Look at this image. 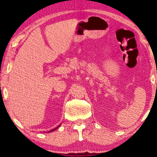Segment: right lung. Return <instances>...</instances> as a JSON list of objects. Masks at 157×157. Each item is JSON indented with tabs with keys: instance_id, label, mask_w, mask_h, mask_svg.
Instances as JSON below:
<instances>
[{
	"instance_id": "add662e5",
	"label": "right lung",
	"mask_w": 157,
	"mask_h": 157,
	"mask_svg": "<svg viewBox=\"0 0 157 157\" xmlns=\"http://www.w3.org/2000/svg\"><path fill=\"white\" fill-rule=\"evenodd\" d=\"M60 126H61V124H60V125H59V126H57V127H56V128H54V129H52V130H51V131H49V132H53V131H55L56 129H57V128H59Z\"/></svg>"
}]
</instances>
